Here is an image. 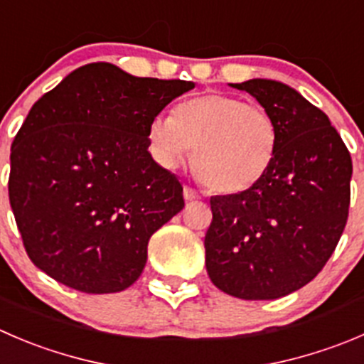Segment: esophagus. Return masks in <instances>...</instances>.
<instances>
[{"label":"esophagus","instance_id":"esophagus-1","mask_svg":"<svg viewBox=\"0 0 364 364\" xmlns=\"http://www.w3.org/2000/svg\"><path fill=\"white\" fill-rule=\"evenodd\" d=\"M183 196H185V200H197V199H200V193L197 192V190L190 188V186H185V190H183Z\"/></svg>","mask_w":364,"mask_h":364}]
</instances>
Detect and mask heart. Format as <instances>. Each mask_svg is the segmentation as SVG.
Here are the masks:
<instances>
[{
	"label": "heart",
	"mask_w": 364,
	"mask_h": 364,
	"mask_svg": "<svg viewBox=\"0 0 364 364\" xmlns=\"http://www.w3.org/2000/svg\"><path fill=\"white\" fill-rule=\"evenodd\" d=\"M151 151L164 167L188 160L211 192L235 196L254 188L270 171L277 153V126L257 105L228 94H203L158 115L149 124Z\"/></svg>",
	"instance_id": "heart-1"
}]
</instances>
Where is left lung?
<instances>
[{
    "label": "left lung",
    "instance_id": "1",
    "mask_svg": "<svg viewBox=\"0 0 364 364\" xmlns=\"http://www.w3.org/2000/svg\"><path fill=\"white\" fill-rule=\"evenodd\" d=\"M274 117L277 153L254 188L211 197L206 270L224 294L274 301L306 287L336 249L348 217L352 160L329 117L276 80L229 83Z\"/></svg>",
    "mask_w": 364,
    "mask_h": 364
}]
</instances>
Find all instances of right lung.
<instances>
[{
  "mask_svg": "<svg viewBox=\"0 0 364 364\" xmlns=\"http://www.w3.org/2000/svg\"><path fill=\"white\" fill-rule=\"evenodd\" d=\"M196 85L108 62L67 74L31 107L10 149L9 196L35 267L85 294L132 287L149 238L185 206L149 153V124Z\"/></svg>",
  "mask_w": 364,
  "mask_h": 364,
  "instance_id": "obj_1",
  "label": "right lung"
}]
</instances>
